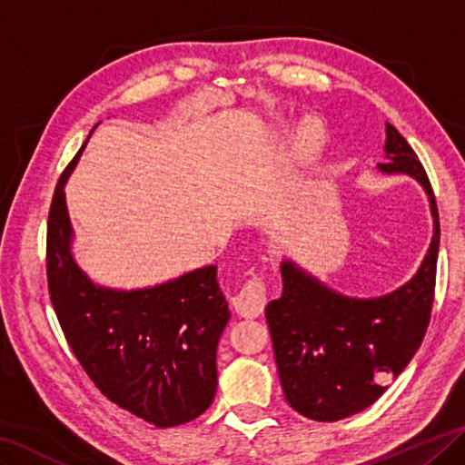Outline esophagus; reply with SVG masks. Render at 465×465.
<instances>
[{"label":"esophagus","instance_id":"esophagus-1","mask_svg":"<svg viewBox=\"0 0 465 465\" xmlns=\"http://www.w3.org/2000/svg\"><path fill=\"white\" fill-rule=\"evenodd\" d=\"M264 304H267V287H264L262 277L259 275L248 279L233 298L235 312L244 316V319H256L264 311Z\"/></svg>","mask_w":465,"mask_h":465}]
</instances>
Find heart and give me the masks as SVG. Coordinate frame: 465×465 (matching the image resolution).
I'll return each mask as SVG.
<instances>
[{"instance_id": "1", "label": "heart", "mask_w": 465, "mask_h": 465, "mask_svg": "<svg viewBox=\"0 0 465 465\" xmlns=\"http://www.w3.org/2000/svg\"><path fill=\"white\" fill-rule=\"evenodd\" d=\"M322 144H325V128H322V124L316 117H304L290 136L287 159H290L292 172H304L308 165H312Z\"/></svg>"}]
</instances>
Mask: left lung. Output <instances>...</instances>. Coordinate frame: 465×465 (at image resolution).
Returning <instances> with one entry per match:
<instances>
[{"mask_svg": "<svg viewBox=\"0 0 465 465\" xmlns=\"http://www.w3.org/2000/svg\"><path fill=\"white\" fill-rule=\"evenodd\" d=\"M424 188L432 213V240L416 275L379 298H350L331 290L290 259L282 261V298L267 304L279 381L298 414L335 422L358 414L385 393L422 343L430 321L439 256V211L416 153L387 124L385 163Z\"/></svg>", "mask_w": 465, "mask_h": 465, "instance_id": "left-lung-1", "label": "left lung"}]
</instances>
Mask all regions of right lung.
<instances>
[{
	"label": "right lung",
	"instance_id": "1",
	"mask_svg": "<svg viewBox=\"0 0 465 465\" xmlns=\"http://www.w3.org/2000/svg\"><path fill=\"white\" fill-rule=\"evenodd\" d=\"M83 149L57 182L47 221L49 296L65 341L109 401L159 429L190 422L215 397L217 343L230 321L217 267L143 290L94 283L74 261L64 193Z\"/></svg>",
	"mask_w": 465,
	"mask_h": 465
}]
</instances>
